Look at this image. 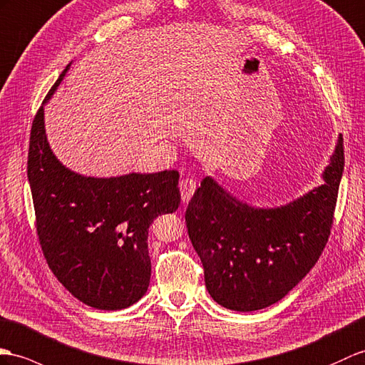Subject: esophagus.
<instances>
[{
  "mask_svg": "<svg viewBox=\"0 0 365 365\" xmlns=\"http://www.w3.org/2000/svg\"><path fill=\"white\" fill-rule=\"evenodd\" d=\"M195 189H197V184H195L193 180H189V178H185L180 182V192H181V198L184 202H189L192 195L195 193Z\"/></svg>",
  "mask_w": 365,
  "mask_h": 365,
  "instance_id": "obj_1",
  "label": "esophagus"
}]
</instances>
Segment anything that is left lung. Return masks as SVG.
<instances>
[{"label":"left lung","mask_w":365,"mask_h":365,"mask_svg":"<svg viewBox=\"0 0 365 365\" xmlns=\"http://www.w3.org/2000/svg\"><path fill=\"white\" fill-rule=\"evenodd\" d=\"M342 170L339 135L324 184L279 207L250 206L204 178L189 201L185 225L217 304L243 313L262 309L305 277L328 242Z\"/></svg>","instance_id":"8db88e82"}]
</instances>
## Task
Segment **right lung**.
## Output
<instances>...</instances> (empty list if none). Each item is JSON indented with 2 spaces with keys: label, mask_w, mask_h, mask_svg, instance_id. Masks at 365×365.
Masks as SVG:
<instances>
[{
  "label": "right lung",
  "mask_w": 365,
  "mask_h": 365,
  "mask_svg": "<svg viewBox=\"0 0 365 365\" xmlns=\"http://www.w3.org/2000/svg\"><path fill=\"white\" fill-rule=\"evenodd\" d=\"M31 130L28 180L37 232L51 271L85 305L115 311L145 294L152 275L148 227L181 202L176 170L94 178L61 164L44 130V105Z\"/></svg>",
  "instance_id": "1"
}]
</instances>
